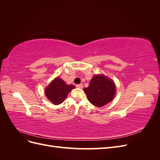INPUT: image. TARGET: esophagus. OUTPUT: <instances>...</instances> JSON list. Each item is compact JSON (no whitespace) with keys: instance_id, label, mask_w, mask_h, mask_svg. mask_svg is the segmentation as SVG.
<instances>
[{"instance_id":"34e87169","label":"esophagus","mask_w":160,"mask_h":160,"mask_svg":"<svg viewBox=\"0 0 160 160\" xmlns=\"http://www.w3.org/2000/svg\"><path fill=\"white\" fill-rule=\"evenodd\" d=\"M76 87L77 88H80L82 89L83 88V84H78V85H76Z\"/></svg>"}]
</instances>
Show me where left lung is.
<instances>
[{
  "mask_svg": "<svg viewBox=\"0 0 160 160\" xmlns=\"http://www.w3.org/2000/svg\"><path fill=\"white\" fill-rule=\"evenodd\" d=\"M83 90L89 102L99 108L112 101L116 93L114 81L104 75L93 76L88 88Z\"/></svg>",
  "mask_w": 160,
  "mask_h": 160,
  "instance_id": "left-lung-1",
  "label": "left lung"
}]
</instances>
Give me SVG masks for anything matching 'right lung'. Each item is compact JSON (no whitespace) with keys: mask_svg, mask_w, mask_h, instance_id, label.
<instances>
[{"mask_svg":"<svg viewBox=\"0 0 160 160\" xmlns=\"http://www.w3.org/2000/svg\"><path fill=\"white\" fill-rule=\"evenodd\" d=\"M75 88L73 85H67L65 82L59 77H57L45 89V95L49 101L59 105L63 102L69 92Z\"/></svg>","mask_w":160,"mask_h":160,"instance_id":"1","label":"right lung"}]
</instances>
